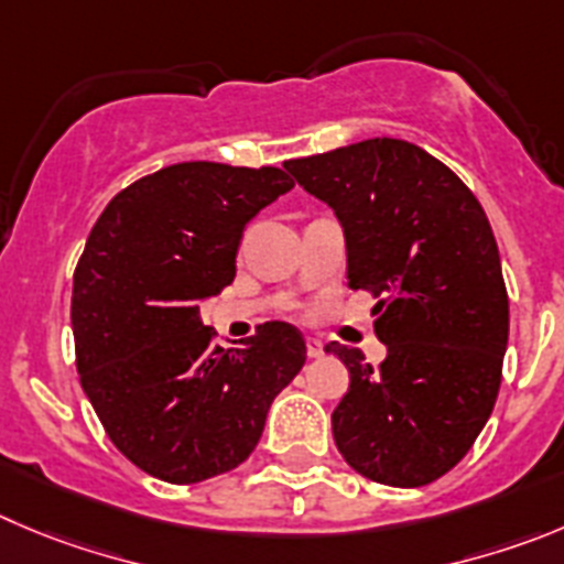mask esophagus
<instances>
[{
  "instance_id": "esophagus-1",
  "label": "esophagus",
  "mask_w": 564,
  "mask_h": 564,
  "mask_svg": "<svg viewBox=\"0 0 564 564\" xmlns=\"http://www.w3.org/2000/svg\"><path fill=\"white\" fill-rule=\"evenodd\" d=\"M306 350L312 359H319V356H325V345L319 339H314V336H308L306 339Z\"/></svg>"
}]
</instances>
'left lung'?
Listing matches in <instances>:
<instances>
[{
  "mask_svg": "<svg viewBox=\"0 0 564 564\" xmlns=\"http://www.w3.org/2000/svg\"><path fill=\"white\" fill-rule=\"evenodd\" d=\"M334 208L347 286L378 300L387 359L328 341L350 372L330 414L345 462L389 487H423L459 465L496 406L509 297L496 236L476 194L401 139H367L283 163Z\"/></svg>",
  "mask_w": 564,
  "mask_h": 564,
  "instance_id": "8db88e82",
  "label": "left lung"
}]
</instances>
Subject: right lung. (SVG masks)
<instances>
[{"label":"right lung","instance_id":"obj_1","mask_svg":"<svg viewBox=\"0 0 564 564\" xmlns=\"http://www.w3.org/2000/svg\"><path fill=\"white\" fill-rule=\"evenodd\" d=\"M292 186L278 166L175 163L122 188L88 234L72 289L83 392L116 448L161 481L239 467L306 365L294 325H258L225 350L197 306L236 278L245 225Z\"/></svg>","mask_w":564,"mask_h":564}]
</instances>
